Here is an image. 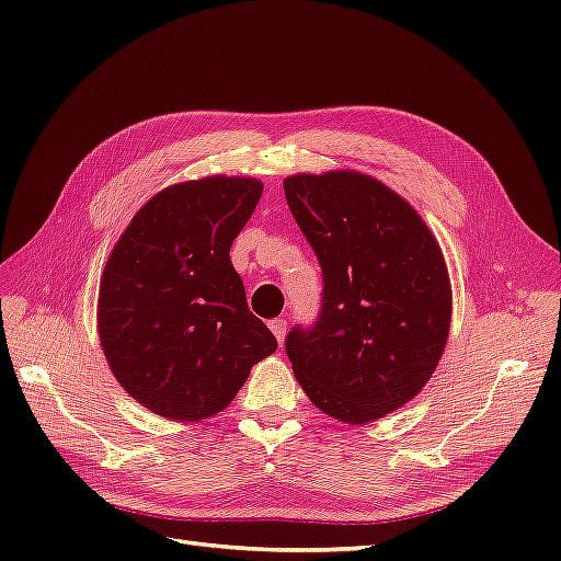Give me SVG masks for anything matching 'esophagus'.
<instances>
[{"label":"esophagus","mask_w":561,"mask_h":561,"mask_svg":"<svg viewBox=\"0 0 561 561\" xmlns=\"http://www.w3.org/2000/svg\"><path fill=\"white\" fill-rule=\"evenodd\" d=\"M268 328H271V332H274V336L278 339V344H283L285 332H287V322L283 318H276V320L268 322Z\"/></svg>","instance_id":"esophagus-1"}]
</instances>
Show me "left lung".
I'll return each instance as SVG.
<instances>
[{
    "label": "left lung",
    "mask_w": 561,
    "mask_h": 561,
    "mask_svg": "<svg viewBox=\"0 0 561 561\" xmlns=\"http://www.w3.org/2000/svg\"><path fill=\"white\" fill-rule=\"evenodd\" d=\"M283 190L325 280L320 318L287 334V358L320 412L365 426L416 398L443 358V248L410 201L367 173H297Z\"/></svg>",
    "instance_id": "left-lung-1"
}]
</instances>
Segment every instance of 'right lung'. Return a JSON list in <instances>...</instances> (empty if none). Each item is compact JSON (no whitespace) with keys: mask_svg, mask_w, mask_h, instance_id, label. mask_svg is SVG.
Returning <instances> with one entry per match:
<instances>
[{"mask_svg":"<svg viewBox=\"0 0 561 561\" xmlns=\"http://www.w3.org/2000/svg\"><path fill=\"white\" fill-rule=\"evenodd\" d=\"M264 184L208 175L165 186L114 243L98 293V336L126 393L171 421L227 410L252 365L278 348L248 309L229 250Z\"/></svg>","mask_w":561,"mask_h":561,"instance_id":"obj_1","label":"right lung"}]
</instances>
